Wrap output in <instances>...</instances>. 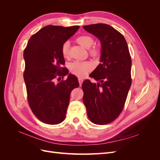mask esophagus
<instances>
[{
  "label": "esophagus",
  "mask_w": 160,
  "mask_h": 160,
  "mask_svg": "<svg viewBox=\"0 0 160 160\" xmlns=\"http://www.w3.org/2000/svg\"><path fill=\"white\" fill-rule=\"evenodd\" d=\"M78 80H79V85H81L82 83H83V79H82V78H79V79H78Z\"/></svg>",
  "instance_id": "34e87169"
}]
</instances>
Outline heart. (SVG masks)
I'll return each mask as SVG.
<instances>
[{
  "label": "heart",
  "instance_id": "b5f03b06",
  "mask_svg": "<svg viewBox=\"0 0 160 160\" xmlns=\"http://www.w3.org/2000/svg\"><path fill=\"white\" fill-rule=\"evenodd\" d=\"M76 41L80 45L83 47L87 49H89V55L93 57H97L100 55L99 48L94 46L91 47L94 43L93 38L89 35H81L77 38ZM61 53L64 58H67L69 56V43L65 42L61 47ZM93 68V66L91 62L86 61H77L72 62L70 65V71L72 74L79 77H83L90 72Z\"/></svg>",
  "mask_w": 160,
  "mask_h": 160
}]
</instances>
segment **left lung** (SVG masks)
Listing matches in <instances>:
<instances>
[{"instance_id":"obj_1","label":"left lung","mask_w":160,"mask_h":160,"mask_svg":"<svg viewBox=\"0 0 160 160\" xmlns=\"http://www.w3.org/2000/svg\"><path fill=\"white\" fill-rule=\"evenodd\" d=\"M101 44V63L89 75L99 81L86 79L82 84L83 101L89 120L106 125L117 119L124 108L132 85V59L122 34L107 24L83 26Z\"/></svg>"}]
</instances>
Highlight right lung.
I'll use <instances>...</instances> for the list:
<instances>
[{"label": "right lung", "instance_id": "add662e5", "mask_svg": "<svg viewBox=\"0 0 160 160\" xmlns=\"http://www.w3.org/2000/svg\"><path fill=\"white\" fill-rule=\"evenodd\" d=\"M79 28L45 26L31 37L24 51L27 100L34 115L42 123L56 125L64 121L71 92L79 86L77 77L72 74L55 83L69 73L66 67H62L65 63L62 45Z\"/></svg>", "mask_w": 160, "mask_h": 160}]
</instances>
